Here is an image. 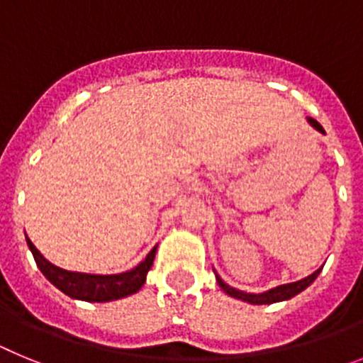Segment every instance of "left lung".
<instances>
[{
  "label": "left lung",
  "mask_w": 363,
  "mask_h": 363,
  "mask_svg": "<svg viewBox=\"0 0 363 363\" xmlns=\"http://www.w3.org/2000/svg\"><path fill=\"white\" fill-rule=\"evenodd\" d=\"M309 123L313 125V127L316 130L323 133L322 125H320L316 120L309 118ZM320 271H322V267H320L318 271H314L313 274H311V277L303 278V280L293 281V284L278 285V287H274V289L267 291V293H262V294H247V293H242V291L233 289V287H229V285H227L225 281L221 280V278L218 277V274H216V280H218V285H220L221 289L225 291V293L229 294V296L238 298V300H243V301H249V303H256V306H262V303H274V301L289 300V298H293L294 294L301 293V291L306 289V287H309V285L313 284L314 280H316V277H318V274H320Z\"/></svg>",
  "instance_id": "left-lung-1"
}]
</instances>
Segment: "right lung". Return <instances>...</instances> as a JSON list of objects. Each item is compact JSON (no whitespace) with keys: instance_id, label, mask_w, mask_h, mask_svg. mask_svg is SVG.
<instances>
[{"instance_id":"right-lung-1","label":"right lung","mask_w":363,"mask_h":363,"mask_svg":"<svg viewBox=\"0 0 363 363\" xmlns=\"http://www.w3.org/2000/svg\"><path fill=\"white\" fill-rule=\"evenodd\" d=\"M27 245L32 251V256L36 259L38 267L43 272L45 278L54 284L60 291L69 294L70 298H78L85 301H111L118 298L129 296L142 289L145 284L147 272L152 267L154 255H156V247L147 255L142 264L134 267L133 271L121 272V274H83V272H70L56 267L45 259L43 255L38 251L34 243L27 238Z\"/></svg>"}]
</instances>
